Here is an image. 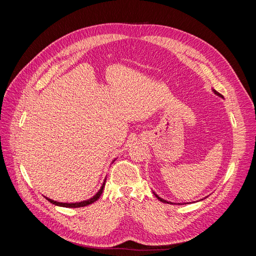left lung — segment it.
Wrapping results in <instances>:
<instances>
[{
	"instance_id": "obj_1",
	"label": "left lung",
	"mask_w": 256,
	"mask_h": 256,
	"mask_svg": "<svg viewBox=\"0 0 256 256\" xmlns=\"http://www.w3.org/2000/svg\"><path fill=\"white\" fill-rule=\"evenodd\" d=\"M212 92H214V94L216 95V96H219V97H222V95L220 94V92H216V90H212ZM154 196H156L159 200H161V202H164V203H166V204H173L172 202H168V200H164V198H161L158 194H156V193H154ZM203 200V198H202ZM177 204H180V203H177ZM184 204H186V203H184Z\"/></svg>"
}]
</instances>
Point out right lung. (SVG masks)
<instances>
[{
    "instance_id": "right-lung-1",
    "label": "right lung",
    "mask_w": 256,
    "mask_h": 256,
    "mask_svg": "<svg viewBox=\"0 0 256 256\" xmlns=\"http://www.w3.org/2000/svg\"><path fill=\"white\" fill-rule=\"evenodd\" d=\"M106 178H104V182H102V188L99 189V191L96 193V194H95L94 196L90 198H88V200H82V202H76V203H62V202H56V200H51V198H47V196H44V198H47L50 203H52V204H54V205H56V206H60V207H67V208H78V207H84V206H88V205H90V204H92V203L96 202V200L100 198V196H102V190H104V184H106Z\"/></svg>"
}]
</instances>
